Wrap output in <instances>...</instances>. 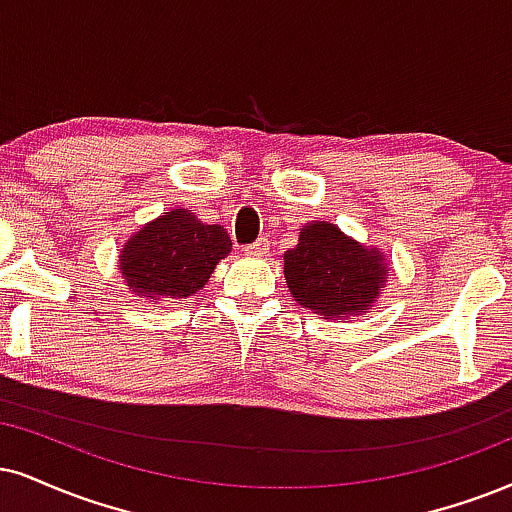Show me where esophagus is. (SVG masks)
I'll list each match as a JSON object with an SVG mask.
<instances>
[{"label":"esophagus","mask_w":512,"mask_h":512,"mask_svg":"<svg viewBox=\"0 0 512 512\" xmlns=\"http://www.w3.org/2000/svg\"><path fill=\"white\" fill-rule=\"evenodd\" d=\"M246 254L249 256H263V254H268V239L266 237H261L258 239V242H254L251 246H246Z\"/></svg>","instance_id":"esophagus-1"}]
</instances>
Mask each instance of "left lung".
Segmentation results:
<instances>
[{
  "label": "left lung",
  "mask_w": 512,
  "mask_h": 512,
  "mask_svg": "<svg viewBox=\"0 0 512 512\" xmlns=\"http://www.w3.org/2000/svg\"><path fill=\"white\" fill-rule=\"evenodd\" d=\"M389 261L377 246H365L327 220L301 225L299 244L285 251L289 294L325 320L370 313L387 285Z\"/></svg>",
  "instance_id": "8db88e82"
}]
</instances>
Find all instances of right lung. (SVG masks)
<instances>
[{"label": "right lung", "mask_w": 512, "mask_h": 512, "mask_svg": "<svg viewBox=\"0 0 512 512\" xmlns=\"http://www.w3.org/2000/svg\"><path fill=\"white\" fill-rule=\"evenodd\" d=\"M230 251L223 227L201 223L187 208H173L125 239L118 270L140 299H187L206 285Z\"/></svg>", "instance_id": "obj_1"}]
</instances>
